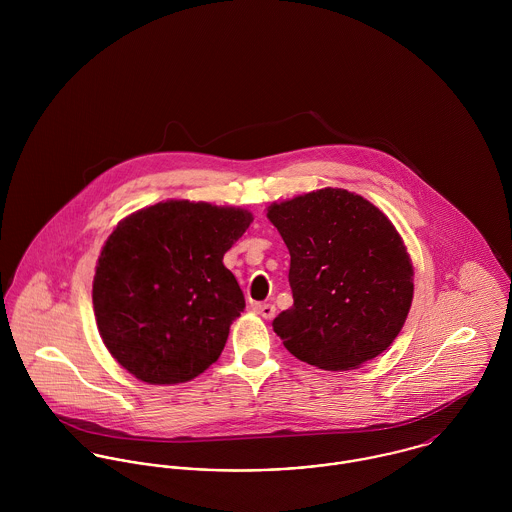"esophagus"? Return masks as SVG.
Segmentation results:
<instances>
[{"label": "esophagus", "mask_w": 512, "mask_h": 512, "mask_svg": "<svg viewBox=\"0 0 512 512\" xmlns=\"http://www.w3.org/2000/svg\"><path fill=\"white\" fill-rule=\"evenodd\" d=\"M254 311L260 313L264 319H272L276 315V307L272 303H256Z\"/></svg>", "instance_id": "34e87169"}]
</instances>
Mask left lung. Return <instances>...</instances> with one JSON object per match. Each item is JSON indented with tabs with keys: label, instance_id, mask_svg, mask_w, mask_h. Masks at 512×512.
<instances>
[{
	"label": "left lung",
	"instance_id": "1",
	"mask_svg": "<svg viewBox=\"0 0 512 512\" xmlns=\"http://www.w3.org/2000/svg\"><path fill=\"white\" fill-rule=\"evenodd\" d=\"M268 219L292 256L293 305L272 325L293 357L349 370L386 351L414 295L394 224L361 195L331 187L274 203Z\"/></svg>",
	"mask_w": 512,
	"mask_h": 512
}]
</instances>
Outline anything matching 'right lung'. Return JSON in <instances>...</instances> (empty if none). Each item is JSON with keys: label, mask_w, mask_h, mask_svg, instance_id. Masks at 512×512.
<instances>
[{"label": "right lung", "mask_w": 512, "mask_h": 512, "mask_svg": "<svg viewBox=\"0 0 512 512\" xmlns=\"http://www.w3.org/2000/svg\"><path fill=\"white\" fill-rule=\"evenodd\" d=\"M250 213L167 201L122 220L92 286L98 331L112 357L149 384L187 382L213 365L246 301L222 256Z\"/></svg>", "instance_id": "add662e5"}]
</instances>
